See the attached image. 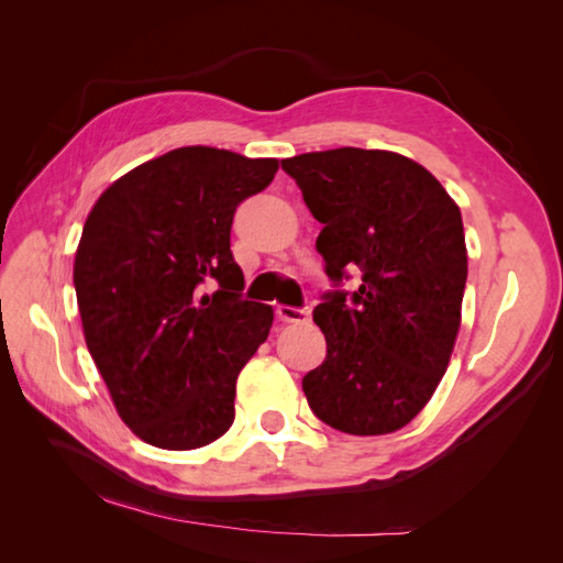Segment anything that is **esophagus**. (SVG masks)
<instances>
[{
  "instance_id": "34e87169",
  "label": "esophagus",
  "mask_w": 563,
  "mask_h": 563,
  "mask_svg": "<svg viewBox=\"0 0 563 563\" xmlns=\"http://www.w3.org/2000/svg\"><path fill=\"white\" fill-rule=\"evenodd\" d=\"M277 317L284 323H300V321H308L310 312L305 310V308H291V305H279Z\"/></svg>"
}]
</instances>
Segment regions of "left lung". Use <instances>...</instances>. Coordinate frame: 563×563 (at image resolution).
Returning <instances> with one entry per match:
<instances>
[{"instance_id": "left-lung-1", "label": "left lung", "mask_w": 563, "mask_h": 563, "mask_svg": "<svg viewBox=\"0 0 563 563\" xmlns=\"http://www.w3.org/2000/svg\"><path fill=\"white\" fill-rule=\"evenodd\" d=\"M323 225L317 251L333 291L314 323L327 360L302 378L319 420L373 437L411 422L446 373L467 282L457 203L397 152L335 147L282 162ZM354 271L356 292L342 282Z\"/></svg>"}]
</instances>
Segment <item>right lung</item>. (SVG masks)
I'll list each match as a JSON object with an SVG mask.
<instances>
[{
    "label": "right lung",
    "instance_id": "add662e5",
    "mask_svg": "<svg viewBox=\"0 0 563 563\" xmlns=\"http://www.w3.org/2000/svg\"><path fill=\"white\" fill-rule=\"evenodd\" d=\"M277 159L190 145L114 180L84 223L75 291L84 338L135 437L190 451L234 420L236 376L269 333L230 251L236 207ZM216 287L213 295H207Z\"/></svg>",
    "mask_w": 563,
    "mask_h": 563
}]
</instances>
